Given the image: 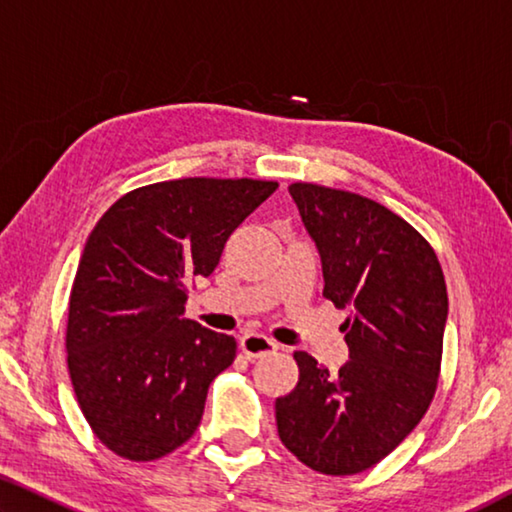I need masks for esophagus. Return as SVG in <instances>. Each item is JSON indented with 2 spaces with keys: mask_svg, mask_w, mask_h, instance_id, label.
Listing matches in <instances>:
<instances>
[{
  "mask_svg": "<svg viewBox=\"0 0 512 512\" xmlns=\"http://www.w3.org/2000/svg\"><path fill=\"white\" fill-rule=\"evenodd\" d=\"M241 350H244L246 357L250 359H259L266 357L277 350V343L273 339H268L264 334H246L241 336Z\"/></svg>",
  "mask_w": 512,
  "mask_h": 512,
  "instance_id": "esophagus-1",
  "label": "esophagus"
}]
</instances>
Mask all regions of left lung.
<instances>
[{"label":"left lung","mask_w":512,"mask_h":512,"mask_svg":"<svg viewBox=\"0 0 512 512\" xmlns=\"http://www.w3.org/2000/svg\"><path fill=\"white\" fill-rule=\"evenodd\" d=\"M323 262V296L352 314L341 325L350 361L339 372L293 352L300 377L275 400L282 445L314 472L377 465L418 427L436 395L447 287L436 253L411 223L372 198L291 183Z\"/></svg>","instance_id":"left-lung-1"}]
</instances>
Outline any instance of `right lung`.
<instances>
[{"mask_svg":"<svg viewBox=\"0 0 512 512\" xmlns=\"http://www.w3.org/2000/svg\"><path fill=\"white\" fill-rule=\"evenodd\" d=\"M275 189L255 178L164 180L124 194L94 225L65 348L83 418L112 454L146 463L194 436L237 341L183 318L187 293Z\"/></svg>","mask_w":512,"mask_h":512,"instance_id":"obj_1","label":"right lung"}]
</instances>
